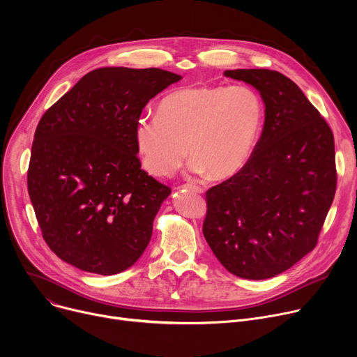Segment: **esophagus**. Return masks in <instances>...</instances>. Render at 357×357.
Here are the masks:
<instances>
[{
  "label": "esophagus",
  "mask_w": 357,
  "mask_h": 357,
  "mask_svg": "<svg viewBox=\"0 0 357 357\" xmlns=\"http://www.w3.org/2000/svg\"><path fill=\"white\" fill-rule=\"evenodd\" d=\"M182 188H185V190H188V191H191V192H195V194H202L204 192V190L201 188V186H195V185H190V183H186V185H183Z\"/></svg>",
  "instance_id": "obj_1"
}]
</instances>
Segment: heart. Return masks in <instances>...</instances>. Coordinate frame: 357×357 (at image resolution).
<instances>
[{"mask_svg":"<svg viewBox=\"0 0 357 357\" xmlns=\"http://www.w3.org/2000/svg\"><path fill=\"white\" fill-rule=\"evenodd\" d=\"M264 120V107L249 86L191 85L167 92L155 117H142L135 143L144 171L172 175L188 155L192 171L224 181L250 160Z\"/></svg>","mask_w":357,"mask_h":357,"instance_id":"b5f03b06","label":"heart"}]
</instances>
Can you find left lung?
Wrapping results in <instances>:
<instances>
[{
	"label": "left lung",
	"mask_w": 357,
	"mask_h": 357,
	"mask_svg": "<svg viewBox=\"0 0 357 357\" xmlns=\"http://www.w3.org/2000/svg\"><path fill=\"white\" fill-rule=\"evenodd\" d=\"M227 78L260 93L265 124L241 171L205 194L202 233L220 264L245 279H268L310 253L335 194L333 131L304 92L269 69Z\"/></svg>",
	"instance_id": "left-lung-1"
}]
</instances>
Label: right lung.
I'll return each instance as SVG.
<instances>
[{
	"label": "right lung",
	"mask_w": 357,
	"mask_h": 357,
	"mask_svg": "<svg viewBox=\"0 0 357 357\" xmlns=\"http://www.w3.org/2000/svg\"><path fill=\"white\" fill-rule=\"evenodd\" d=\"M179 79L158 68L91 70L37 124L29 195L45 241L66 264L116 275L143 255L171 188L142 169L135 127Z\"/></svg>",
	"instance_id": "1"
}]
</instances>
